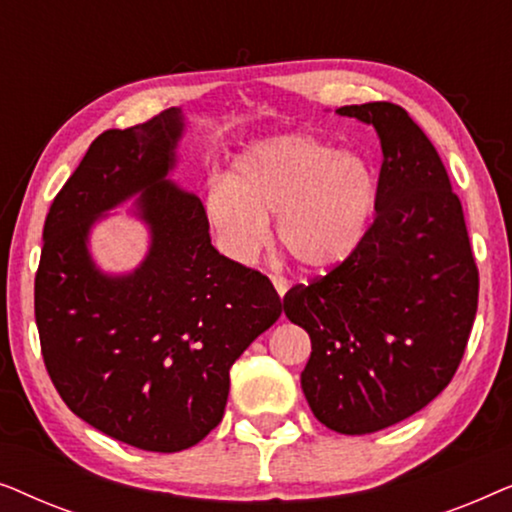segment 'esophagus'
<instances>
[{"label":"esophagus","mask_w":512,"mask_h":512,"mask_svg":"<svg viewBox=\"0 0 512 512\" xmlns=\"http://www.w3.org/2000/svg\"><path fill=\"white\" fill-rule=\"evenodd\" d=\"M272 286H275V291L279 293V298H284L286 291H289V282H286L284 277H272Z\"/></svg>","instance_id":"obj_1"}]
</instances>
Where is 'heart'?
I'll use <instances>...</instances> for the list:
<instances>
[{"instance_id":"b5f03b06","label":"heart","mask_w":512,"mask_h":512,"mask_svg":"<svg viewBox=\"0 0 512 512\" xmlns=\"http://www.w3.org/2000/svg\"><path fill=\"white\" fill-rule=\"evenodd\" d=\"M377 177L361 153L338 151L312 135H279L235 160L228 181L207 198L221 247L247 263L270 240L300 268L328 270L359 247L373 219Z\"/></svg>"}]
</instances>
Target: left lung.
Segmentation results:
<instances>
[{
  "label": "left lung",
  "instance_id": "left-lung-1",
  "mask_svg": "<svg viewBox=\"0 0 512 512\" xmlns=\"http://www.w3.org/2000/svg\"><path fill=\"white\" fill-rule=\"evenodd\" d=\"M335 114L380 137L375 221L338 268L286 293L284 314L310 333L300 387L314 417L363 436L450 384L478 310V268L443 160L408 111L368 102Z\"/></svg>",
  "mask_w": 512,
  "mask_h": 512
}]
</instances>
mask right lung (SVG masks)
<instances>
[{"instance_id": "add662e5", "label": "right lung", "mask_w": 512, "mask_h": 512, "mask_svg": "<svg viewBox=\"0 0 512 512\" xmlns=\"http://www.w3.org/2000/svg\"><path fill=\"white\" fill-rule=\"evenodd\" d=\"M186 121L172 107L90 144L44 223L34 317L48 375L97 431L149 452L198 445L221 422L230 368L282 314L261 272L212 247L200 198L174 184ZM150 230L130 273H104L89 233L111 208Z\"/></svg>"}]
</instances>
